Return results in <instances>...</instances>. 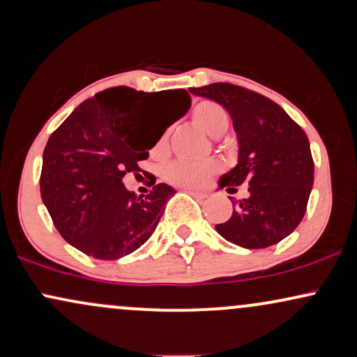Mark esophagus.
Instances as JSON below:
<instances>
[{
    "label": "esophagus",
    "instance_id": "obj_1",
    "mask_svg": "<svg viewBox=\"0 0 357 357\" xmlns=\"http://www.w3.org/2000/svg\"><path fill=\"white\" fill-rule=\"evenodd\" d=\"M186 192H190L191 196H195V198H198V199H204L206 198V195H204V192H199V191H195V190H184Z\"/></svg>",
    "mask_w": 357,
    "mask_h": 357
}]
</instances>
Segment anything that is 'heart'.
I'll list each match as a JSON object with an SVG mask.
<instances>
[{
  "label": "heart",
  "mask_w": 357,
  "mask_h": 357,
  "mask_svg": "<svg viewBox=\"0 0 357 357\" xmlns=\"http://www.w3.org/2000/svg\"><path fill=\"white\" fill-rule=\"evenodd\" d=\"M191 121L195 122L199 129L204 130L208 136L220 137L223 136L225 130L230 126V117L218 102L202 100L191 109ZM167 132H162L153 147V155L162 158L167 154ZM218 171V165L215 161L206 162H186L174 161L166 166L165 179L174 186L183 188H203L206 186L213 174Z\"/></svg>",
  "instance_id": "obj_1"
}]
</instances>
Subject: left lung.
I'll list each match as a JSON object with an SVG mask.
<instances>
[{
  "instance_id": "1",
  "label": "left lung",
  "mask_w": 357,
  "mask_h": 357,
  "mask_svg": "<svg viewBox=\"0 0 357 357\" xmlns=\"http://www.w3.org/2000/svg\"><path fill=\"white\" fill-rule=\"evenodd\" d=\"M190 92L223 105L238 136V165L221 176L220 188L236 192L248 184V198L231 202V218L216 231L243 248L278 243L304 218L314 184L305 132L280 105L240 85L216 82Z\"/></svg>"
}]
</instances>
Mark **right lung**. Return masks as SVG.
Wrapping results in <instances>:
<instances>
[{
	"instance_id": "add662e5",
	"label": "right lung",
	"mask_w": 357,
	"mask_h": 357,
	"mask_svg": "<svg viewBox=\"0 0 357 357\" xmlns=\"http://www.w3.org/2000/svg\"><path fill=\"white\" fill-rule=\"evenodd\" d=\"M178 102L174 117L147 137H138L149 98ZM184 89L137 92L112 87L77 107L48 139L40 191L53 225L72 247L99 260H117L153 235L174 190L151 183L149 195L126 190L122 178L137 174L159 136L190 109Z\"/></svg>"
}]
</instances>
